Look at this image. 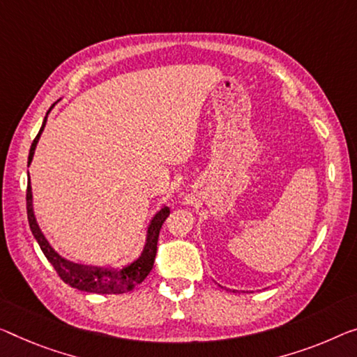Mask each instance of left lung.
Masks as SVG:
<instances>
[{"label":"left lung","instance_id":"obj_1","mask_svg":"<svg viewBox=\"0 0 357 357\" xmlns=\"http://www.w3.org/2000/svg\"><path fill=\"white\" fill-rule=\"evenodd\" d=\"M233 292H234V290H233Z\"/></svg>","mask_w":357,"mask_h":357}]
</instances>
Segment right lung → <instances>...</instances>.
I'll list each match as a JSON object with an SVG mask.
<instances>
[{
    "label": "right lung",
    "mask_w": 357,
    "mask_h": 357,
    "mask_svg": "<svg viewBox=\"0 0 357 357\" xmlns=\"http://www.w3.org/2000/svg\"><path fill=\"white\" fill-rule=\"evenodd\" d=\"M52 108V107H51ZM49 108V112H51ZM43 126L38 132L36 139L33 140L30 155H29V166L33 160V155H35V148L38 140H40L41 132L45 130V126L47 121V114ZM169 207L164 206L161 211L155 213V217L151 218L150 225H148L146 231V241L144 245V250H142L140 257L134 260L129 265L123 268H102V266H87V265H79V263H73L65 260L63 257H60L56 250L52 249V245L49 244V241L45 238V234L38 227L35 212H33V195H31V185H30V177L29 183H26V215H29V225L33 236L40 244L43 254L46 255L49 263L54 266V270L57 271L60 279L65 284H68L70 287L83 290V292L89 294H124L132 290L135 286L144 281L148 276V273L151 271L153 263H155L156 250H158V238H160V229L162 223L169 217Z\"/></svg>",
    "instance_id": "right-lung-1"
}]
</instances>
